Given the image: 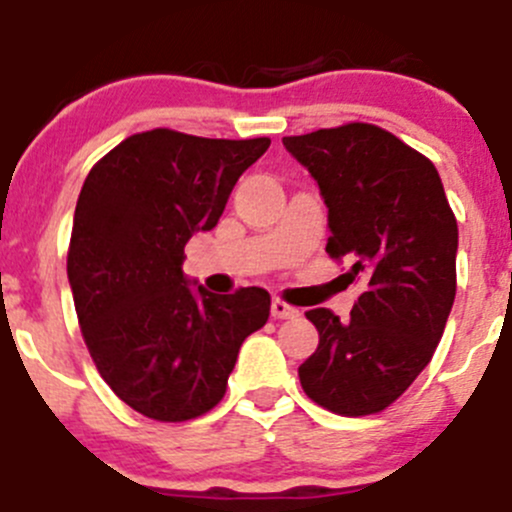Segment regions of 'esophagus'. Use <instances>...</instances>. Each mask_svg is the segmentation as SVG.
<instances>
[{
	"label": "esophagus",
	"instance_id": "1",
	"mask_svg": "<svg viewBox=\"0 0 512 512\" xmlns=\"http://www.w3.org/2000/svg\"><path fill=\"white\" fill-rule=\"evenodd\" d=\"M271 316H274V319H294V316H299V309L286 304V301L274 299L271 301Z\"/></svg>",
	"mask_w": 512,
	"mask_h": 512
}]
</instances>
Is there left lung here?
<instances>
[{"label": "left lung", "instance_id": "8db88e82", "mask_svg": "<svg viewBox=\"0 0 512 512\" xmlns=\"http://www.w3.org/2000/svg\"><path fill=\"white\" fill-rule=\"evenodd\" d=\"M329 208L326 253L352 259L364 291L352 319L311 309L319 347L299 367L316 405L377 415L427 367L457 289V221L430 158L369 123L284 138Z\"/></svg>", "mask_w": 512, "mask_h": 512}]
</instances>
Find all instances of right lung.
Here are the masks:
<instances>
[{
  "label": "right lung",
  "mask_w": 512,
  "mask_h": 512,
  "mask_svg": "<svg viewBox=\"0 0 512 512\" xmlns=\"http://www.w3.org/2000/svg\"><path fill=\"white\" fill-rule=\"evenodd\" d=\"M269 145L155 128L87 173L67 251L77 321L100 377L150 420L213 410L243 339L269 319L266 289L196 294L183 276L186 243L216 226L236 180Z\"/></svg>",
  "instance_id": "add662e5"
}]
</instances>
